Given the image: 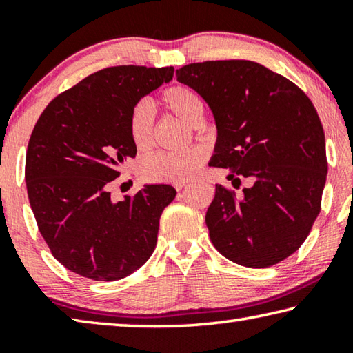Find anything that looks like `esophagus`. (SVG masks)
<instances>
[{"label": "esophagus", "mask_w": 353, "mask_h": 353, "mask_svg": "<svg viewBox=\"0 0 353 353\" xmlns=\"http://www.w3.org/2000/svg\"><path fill=\"white\" fill-rule=\"evenodd\" d=\"M174 187H176V190H177V191H181V190H183L185 187H187V182H181V183H176V185H174Z\"/></svg>", "instance_id": "obj_1"}]
</instances>
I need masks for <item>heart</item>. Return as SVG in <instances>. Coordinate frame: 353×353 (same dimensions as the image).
<instances>
[{
  "label": "heart",
  "instance_id": "1",
  "mask_svg": "<svg viewBox=\"0 0 353 353\" xmlns=\"http://www.w3.org/2000/svg\"><path fill=\"white\" fill-rule=\"evenodd\" d=\"M165 109L181 118L190 126H198L204 119V99L201 94L183 83H174L160 94ZM128 130L134 146L146 152L154 145V113L146 103L132 107L128 118ZM207 152L194 148L183 154L159 152L145 159L140 165V176L148 182L181 183L193 179L205 163Z\"/></svg>",
  "mask_w": 353,
  "mask_h": 353
}]
</instances>
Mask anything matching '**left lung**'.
Instances as JSON below:
<instances>
[{"instance_id": "1", "label": "left lung", "mask_w": 353, "mask_h": 353, "mask_svg": "<svg viewBox=\"0 0 353 353\" xmlns=\"http://www.w3.org/2000/svg\"><path fill=\"white\" fill-rule=\"evenodd\" d=\"M210 105L218 140L210 166L240 188L216 185L205 214L213 246L246 268L277 265L307 240L327 179L325 135L294 82L250 61H208L176 71Z\"/></svg>"}]
</instances>
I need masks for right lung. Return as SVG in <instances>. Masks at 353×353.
I'll list each match as a JSON object with an SVG mask.
<instances>
[{
	"label": "right lung",
	"mask_w": 353,
	"mask_h": 353,
	"mask_svg": "<svg viewBox=\"0 0 353 353\" xmlns=\"http://www.w3.org/2000/svg\"><path fill=\"white\" fill-rule=\"evenodd\" d=\"M172 74V67L99 70L52 99L35 123L25 166L29 204L54 259L82 277L113 282L154 252L176 190L146 185L113 202L109 187L137 154L130 110Z\"/></svg>",
	"instance_id": "obj_1"
}]
</instances>
